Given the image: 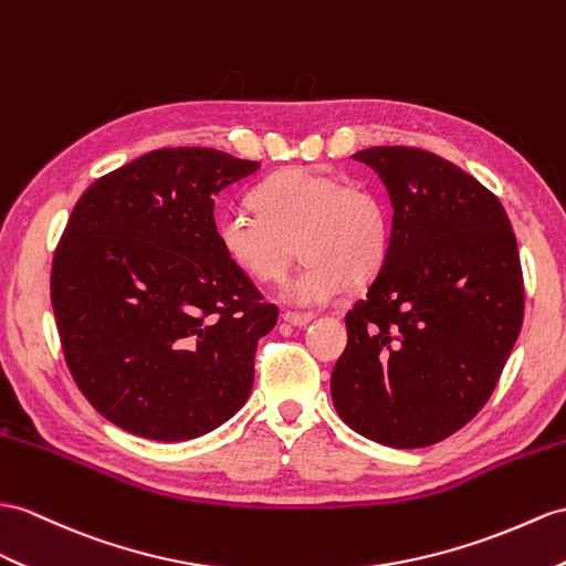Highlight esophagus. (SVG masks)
I'll list each match as a JSON object with an SVG mask.
<instances>
[{"label":"esophagus","mask_w":566,"mask_h":566,"mask_svg":"<svg viewBox=\"0 0 566 566\" xmlns=\"http://www.w3.org/2000/svg\"><path fill=\"white\" fill-rule=\"evenodd\" d=\"M281 316L293 326H307L314 319V314H310V312H293V310H285Z\"/></svg>","instance_id":"obj_1"}]
</instances>
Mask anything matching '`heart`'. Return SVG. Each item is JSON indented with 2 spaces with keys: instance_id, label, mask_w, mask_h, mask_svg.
I'll use <instances>...</instances> for the list:
<instances>
[{
  "instance_id": "obj_1",
  "label": "heart",
  "mask_w": 566,
  "mask_h": 566,
  "mask_svg": "<svg viewBox=\"0 0 566 566\" xmlns=\"http://www.w3.org/2000/svg\"><path fill=\"white\" fill-rule=\"evenodd\" d=\"M252 209L218 218V244L232 266L259 283H281L295 259L305 269L287 285L297 305L336 297L348 279L369 281L389 254L391 216L375 189L307 168H291L254 189Z\"/></svg>"
}]
</instances>
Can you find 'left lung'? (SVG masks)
Here are the masks:
<instances>
[{"label": "left lung", "instance_id": "left-lung-1", "mask_svg": "<svg viewBox=\"0 0 566 566\" xmlns=\"http://www.w3.org/2000/svg\"><path fill=\"white\" fill-rule=\"evenodd\" d=\"M387 185L391 244L346 314L331 398L355 432L394 449L442 442L502 377L523 324V271L500 199L412 146L357 150Z\"/></svg>", "mask_w": 566, "mask_h": 566}]
</instances>
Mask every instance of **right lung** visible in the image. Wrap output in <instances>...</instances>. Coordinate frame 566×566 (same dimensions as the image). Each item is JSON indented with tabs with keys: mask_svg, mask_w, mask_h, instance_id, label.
<instances>
[{
	"mask_svg": "<svg viewBox=\"0 0 566 566\" xmlns=\"http://www.w3.org/2000/svg\"><path fill=\"white\" fill-rule=\"evenodd\" d=\"M256 170L216 148H158L95 179L69 216L50 275L64 360L122 430L182 442L250 398L279 307L220 250L213 199Z\"/></svg>",
	"mask_w": 566,
	"mask_h": 566,
	"instance_id": "obj_1",
	"label": "right lung"
}]
</instances>
